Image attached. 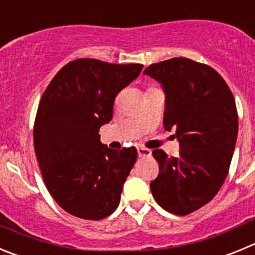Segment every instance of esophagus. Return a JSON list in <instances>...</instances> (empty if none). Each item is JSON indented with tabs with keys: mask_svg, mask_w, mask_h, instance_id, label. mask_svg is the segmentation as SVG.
Listing matches in <instances>:
<instances>
[{
	"mask_svg": "<svg viewBox=\"0 0 255 255\" xmlns=\"http://www.w3.org/2000/svg\"><path fill=\"white\" fill-rule=\"evenodd\" d=\"M152 154V150L148 149V148H144V147H138V155L144 158V157H150Z\"/></svg>",
	"mask_w": 255,
	"mask_h": 255,
	"instance_id": "obj_1",
	"label": "esophagus"
}]
</instances>
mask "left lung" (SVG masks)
Segmentation results:
<instances>
[{
  "label": "left lung",
  "instance_id": "1",
  "mask_svg": "<svg viewBox=\"0 0 255 255\" xmlns=\"http://www.w3.org/2000/svg\"><path fill=\"white\" fill-rule=\"evenodd\" d=\"M144 74L162 85L163 126L181 149L179 157L153 150L159 173L150 190L163 209L189 215L215 198L229 173L239 129L235 100L216 70L185 57L153 64Z\"/></svg>",
  "mask_w": 255,
  "mask_h": 255
}]
</instances>
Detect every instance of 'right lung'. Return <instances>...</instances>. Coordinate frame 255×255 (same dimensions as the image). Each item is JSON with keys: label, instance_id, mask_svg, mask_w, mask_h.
I'll list each match as a JSON object with an SVG mask.
<instances>
[{"label": "right lung", "instance_id": "right-lung-1", "mask_svg": "<svg viewBox=\"0 0 255 255\" xmlns=\"http://www.w3.org/2000/svg\"><path fill=\"white\" fill-rule=\"evenodd\" d=\"M143 65L79 58L52 79L38 106L34 148L47 189L62 209L84 220H102L120 203L136 148L111 149L100 128L111 121L119 92Z\"/></svg>", "mask_w": 255, "mask_h": 255}]
</instances>
